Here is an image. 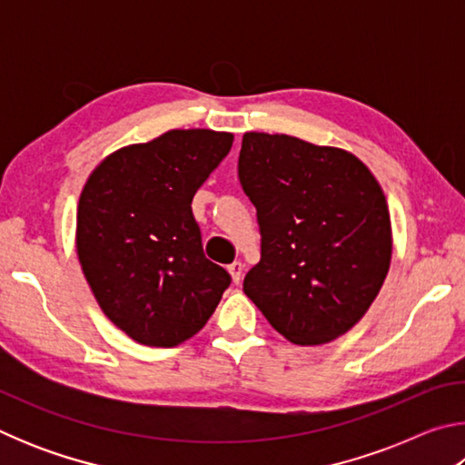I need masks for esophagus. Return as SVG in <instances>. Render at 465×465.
I'll return each instance as SVG.
<instances>
[{
  "instance_id": "esophagus-1",
  "label": "esophagus",
  "mask_w": 465,
  "mask_h": 465,
  "mask_svg": "<svg viewBox=\"0 0 465 465\" xmlns=\"http://www.w3.org/2000/svg\"><path fill=\"white\" fill-rule=\"evenodd\" d=\"M227 271H230V274H232V281L235 282V285H238V282L243 277V264L240 261H235L230 266H227Z\"/></svg>"
}]
</instances>
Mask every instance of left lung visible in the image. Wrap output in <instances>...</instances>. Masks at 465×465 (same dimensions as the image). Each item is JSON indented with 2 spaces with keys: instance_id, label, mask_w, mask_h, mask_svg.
<instances>
[{
  "instance_id": "8db88e82",
  "label": "left lung",
  "mask_w": 465,
  "mask_h": 465,
  "mask_svg": "<svg viewBox=\"0 0 465 465\" xmlns=\"http://www.w3.org/2000/svg\"><path fill=\"white\" fill-rule=\"evenodd\" d=\"M238 174L262 233L243 293L293 344L349 332L391 262L390 209L373 172L341 147L250 131Z\"/></svg>"
}]
</instances>
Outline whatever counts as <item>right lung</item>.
Instances as JSON below:
<instances>
[{"label": "right lung", "instance_id": "1", "mask_svg": "<svg viewBox=\"0 0 465 465\" xmlns=\"http://www.w3.org/2000/svg\"><path fill=\"white\" fill-rule=\"evenodd\" d=\"M233 133L170 129L106 155L82 188L75 248L104 316L145 346H178L207 324L230 274L203 254L193 196Z\"/></svg>", "mask_w": 465, "mask_h": 465}]
</instances>
